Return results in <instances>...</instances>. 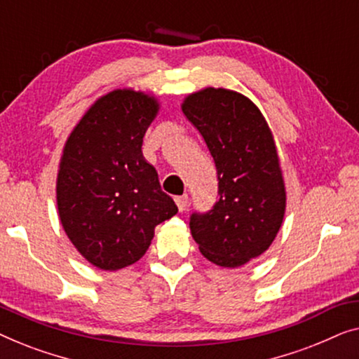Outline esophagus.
<instances>
[{
	"instance_id": "34e87169",
	"label": "esophagus",
	"mask_w": 359,
	"mask_h": 359,
	"mask_svg": "<svg viewBox=\"0 0 359 359\" xmlns=\"http://www.w3.org/2000/svg\"><path fill=\"white\" fill-rule=\"evenodd\" d=\"M174 201H175V205H177V208H179V211H184V210L187 208V203H189V196H187V195H182V196H175V198H174Z\"/></svg>"
}]
</instances>
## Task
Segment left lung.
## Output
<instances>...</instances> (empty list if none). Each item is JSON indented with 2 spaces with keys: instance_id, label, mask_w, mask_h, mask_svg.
Instances as JSON below:
<instances>
[{
  "instance_id": "obj_1",
  "label": "left lung",
  "mask_w": 359,
  "mask_h": 359,
  "mask_svg": "<svg viewBox=\"0 0 359 359\" xmlns=\"http://www.w3.org/2000/svg\"><path fill=\"white\" fill-rule=\"evenodd\" d=\"M182 112L203 136L218 174V201L206 213H191V236L210 262L241 266L269 249L285 216L273 135L259 107L229 89L190 94Z\"/></svg>"
}]
</instances>
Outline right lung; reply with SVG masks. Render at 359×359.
Instances as JSON below:
<instances>
[{"mask_svg": "<svg viewBox=\"0 0 359 359\" xmlns=\"http://www.w3.org/2000/svg\"><path fill=\"white\" fill-rule=\"evenodd\" d=\"M156 97L117 89L90 105L67 140L57 179L63 229L86 260L120 270L146 254L154 228L177 213L143 158Z\"/></svg>", "mask_w": 359, "mask_h": 359, "instance_id": "obj_1", "label": "right lung"}]
</instances>
